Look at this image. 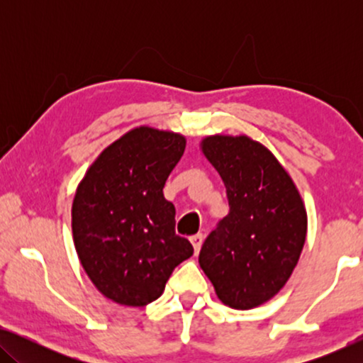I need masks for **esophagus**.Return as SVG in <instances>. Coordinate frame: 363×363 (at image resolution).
Masks as SVG:
<instances>
[{
	"mask_svg": "<svg viewBox=\"0 0 363 363\" xmlns=\"http://www.w3.org/2000/svg\"><path fill=\"white\" fill-rule=\"evenodd\" d=\"M190 241H191L193 250H195V252H200V250H201V245H203V235H201V233H198V235L191 236V238H190Z\"/></svg>",
	"mask_w": 363,
	"mask_h": 363,
	"instance_id": "34e87169",
	"label": "esophagus"
}]
</instances>
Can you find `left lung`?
I'll return each instance as SVG.
<instances>
[{
	"label": "left lung",
	"mask_w": 363,
	"mask_h": 363,
	"mask_svg": "<svg viewBox=\"0 0 363 363\" xmlns=\"http://www.w3.org/2000/svg\"><path fill=\"white\" fill-rule=\"evenodd\" d=\"M226 186L230 213L203 242L201 269L223 304L252 309L279 292L299 261L307 213L277 158L246 135L203 138Z\"/></svg>",
	"instance_id": "left-lung-1"
}]
</instances>
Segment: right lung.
I'll return each instance as SVG.
<instances>
[{
  "label": "right lung",
  "instance_id": "obj_1",
  "mask_svg": "<svg viewBox=\"0 0 363 363\" xmlns=\"http://www.w3.org/2000/svg\"><path fill=\"white\" fill-rule=\"evenodd\" d=\"M180 133L137 127L89 167L72 203V236L89 279L107 299L142 307L193 255L175 233L163 186L185 152Z\"/></svg>",
  "mask_w": 363,
  "mask_h": 363
}]
</instances>
